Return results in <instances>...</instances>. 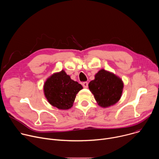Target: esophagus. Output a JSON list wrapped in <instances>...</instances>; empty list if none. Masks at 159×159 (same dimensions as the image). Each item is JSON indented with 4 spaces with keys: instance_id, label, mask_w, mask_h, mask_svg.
<instances>
[{
    "instance_id": "obj_1",
    "label": "esophagus",
    "mask_w": 159,
    "mask_h": 159,
    "mask_svg": "<svg viewBox=\"0 0 159 159\" xmlns=\"http://www.w3.org/2000/svg\"><path fill=\"white\" fill-rule=\"evenodd\" d=\"M82 85L84 88H87L88 87V82H84L82 83Z\"/></svg>"
}]
</instances>
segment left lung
<instances>
[{"mask_svg": "<svg viewBox=\"0 0 159 159\" xmlns=\"http://www.w3.org/2000/svg\"><path fill=\"white\" fill-rule=\"evenodd\" d=\"M122 80L113 73L101 69L96 75L94 80L89 84L98 105L107 107L115 104L120 99L123 89Z\"/></svg>", "mask_w": 159, "mask_h": 159, "instance_id": "obj_1", "label": "left lung"}]
</instances>
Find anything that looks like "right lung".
<instances>
[{"mask_svg": "<svg viewBox=\"0 0 159 159\" xmlns=\"http://www.w3.org/2000/svg\"><path fill=\"white\" fill-rule=\"evenodd\" d=\"M83 87L70 79L64 70L55 73L44 84V94L48 102L59 109H69L73 106L77 94Z\"/></svg>", "mask_w": 159, "mask_h": 159, "instance_id": "add662e5", "label": "right lung"}]
</instances>
